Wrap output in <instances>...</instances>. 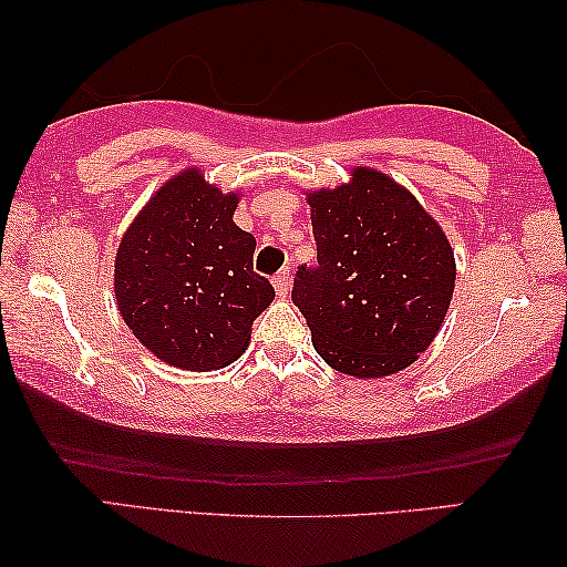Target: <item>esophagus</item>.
<instances>
[{"label":"esophagus","instance_id":"34e87169","mask_svg":"<svg viewBox=\"0 0 567 567\" xmlns=\"http://www.w3.org/2000/svg\"><path fill=\"white\" fill-rule=\"evenodd\" d=\"M289 286H291L289 268H281V271L274 276V289H276L278 296H286V293H289Z\"/></svg>","mask_w":567,"mask_h":567}]
</instances>
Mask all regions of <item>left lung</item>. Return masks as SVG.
<instances>
[{"instance_id": "obj_1", "label": "left lung", "mask_w": 567, "mask_h": 567, "mask_svg": "<svg viewBox=\"0 0 567 567\" xmlns=\"http://www.w3.org/2000/svg\"><path fill=\"white\" fill-rule=\"evenodd\" d=\"M317 264L299 266L291 299L329 367L374 379L414 364L454 291V254L437 220L384 173L309 196Z\"/></svg>"}]
</instances>
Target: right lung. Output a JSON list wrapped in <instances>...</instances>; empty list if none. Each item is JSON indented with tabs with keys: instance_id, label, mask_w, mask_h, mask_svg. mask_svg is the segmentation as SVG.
Instances as JSON below:
<instances>
[{
	"instance_id": "obj_1",
	"label": "right lung",
	"mask_w": 567,
	"mask_h": 567,
	"mask_svg": "<svg viewBox=\"0 0 567 567\" xmlns=\"http://www.w3.org/2000/svg\"><path fill=\"white\" fill-rule=\"evenodd\" d=\"M238 196H223L200 171H183L155 193L120 240L115 299L157 359L188 371L230 364L274 301L254 271L256 238L234 223Z\"/></svg>"
}]
</instances>
